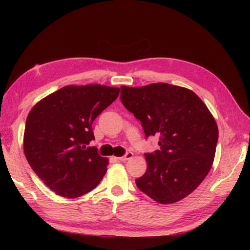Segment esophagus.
<instances>
[{"label": "esophagus", "mask_w": 250, "mask_h": 250, "mask_svg": "<svg viewBox=\"0 0 250 250\" xmlns=\"http://www.w3.org/2000/svg\"><path fill=\"white\" fill-rule=\"evenodd\" d=\"M132 157H133V152L129 151V152H126L125 156H122V157H120L118 159H119L120 161H126V160H129V159H131Z\"/></svg>", "instance_id": "34e87169"}]
</instances>
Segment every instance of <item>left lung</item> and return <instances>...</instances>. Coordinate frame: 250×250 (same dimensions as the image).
Wrapping results in <instances>:
<instances>
[{"label": "left lung", "mask_w": 250, "mask_h": 250, "mask_svg": "<svg viewBox=\"0 0 250 250\" xmlns=\"http://www.w3.org/2000/svg\"><path fill=\"white\" fill-rule=\"evenodd\" d=\"M121 89V102L142 122L146 137L160 136V150L145 153L147 171L135 180L153 201L171 204L189 195L213 166L218 126L193 91L158 83Z\"/></svg>", "instance_id": "left-lung-1"}]
</instances>
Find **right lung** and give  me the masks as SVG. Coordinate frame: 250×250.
I'll list each match as a JSON object with an SVG mask.
<instances>
[{
	"label": "right lung",
	"mask_w": 250,
	"mask_h": 250,
	"mask_svg": "<svg viewBox=\"0 0 250 250\" xmlns=\"http://www.w3.org/2000/svg\"><path fill=\"white\" fill-rule=\"evenodd\" d=\"M119 91L103 84L66 86L31 109L25 121L24 155L37 176L57 194L78 198L102 180L107 159L87 145L94 140L92 122Z\"/></svg>",
	"instance_id": "add662e5"
}]
</instances>
